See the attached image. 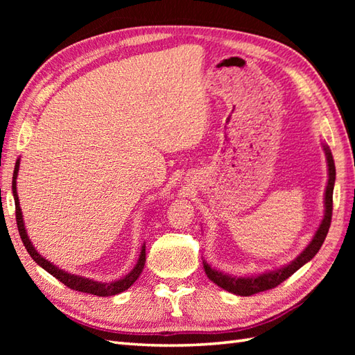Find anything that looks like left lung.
Here are the masks:
<instances>
[{
	"instance_id": "left-lung-1",
	"label": "left lung",
	"mask_w": 355,
	"mask_h": 355,
	"mask_svg": "<svg viewBox=\"0 0 355 355\" xmlns=\"http://www.w3.org/2000/svg\"><path fill=\"white\" fill-rule=\"evenodd\" d=\"M323 150H325L327 155V163H328V183H327V189H325V212H323L322 223L319 224V229L315 230L313 239L310 241V244L305 247V250L300 253L296 259L291 261L286 266L276 268V270H270L266 271V273L261 275H252V276H233L229 273H223L220 270H215L214 267H210L207 261H202V267H205V271L207 277L216 284L218 286H221L223 290H227L229 293L238 294V296H252V294L266 291L270 288H275L279 284H282L285 279H288L293 273L305 266L308 261H311L315 253L320 250V247L325 241L329 225H331V216H333V191H334V183H336V166H334V158L333 154H331V149L323 145Z\"/></svg>"
}]
</instances>
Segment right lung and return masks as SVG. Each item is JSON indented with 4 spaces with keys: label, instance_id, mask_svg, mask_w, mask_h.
<instances>
[{
    "label": "right lung",
    "instance_id": "obj_1",
    "mask_svg": "<svg viewBox=\"0 0 355 355\" xmlns=\"http://www.w3.org/2000/svg\"><path fill=\"white\" fill-rule=\"evenodd\" d=\"M18 171H19V158L17 160V164H15L13 180H12V192H13V200H15V214H17V224H18V230H19V236L22 239V244H24L28 254L32 256V259L37 263V266H41L45 271H49L51 276H55L59 282H62L64 285L69 286V288L76 290V291H82V293L94 294V296H99V297L114 296V294H119V293L128 290L135 281H137L140 273L143 271V267H145V261H146V245L145 244L141 245L140 256H139L137 263H135L134 268L125 277L117 279V281H112V282H97V281H93V279H89V277H84V276H79V275H71V273H69V271L61 270L59 267L53 266L50 261H47L44 258V256L37 253V250L32 244V241H30V238L27 236L24 220H22L19 198H18V193H17Z\"/></svg>",
    "mask_w": 355,
    "mask_h": 355
}]
</instances>
